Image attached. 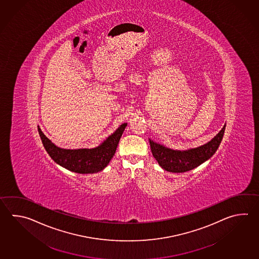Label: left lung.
I'll return each instance as SVG.
<instances>
[{
    "mask_svg": "<svg viewBox=\"0 0 259 259\" xmlns=\"http://www.w3.org/2000/svg\"><path fill=\"white\" fill-rule=\"evenodd\" d=\"M225 127L226 125L223 126L211 141L199 148H193L185 151L172 150L149 139L150 148L154 158L157 159L158 164L165 170L169 172H185L195 169L208 158H211L222 142Z\"/></svg>",
    "mask_w": 259,
    "mask_h": 259,
    "instance_id": "obj_1",
    "label": "left lung"
}]
</instances>
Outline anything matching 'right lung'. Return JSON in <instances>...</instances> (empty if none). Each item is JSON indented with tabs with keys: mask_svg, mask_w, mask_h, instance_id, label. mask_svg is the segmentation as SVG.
<instances>
[{
	"mask_svg": "<svg viewBox=\"0 0 259 259\" xmlns=\"http://www.w3.org/2000/svg\"><path fill=\"white\" fill-rule=\"evenodd\" d=\"M127 123H122L115 132L95 148L64 149L56 147L37 127L43 146L50 157L65 169L77 174H96L105 168L116 151L118 143Z\"/></svg>",
	"mask_w": 259,
	"mask_h": 259,
	"instance_id": "right-lung-1",
	"label": "right lung"
}]
</instances>
